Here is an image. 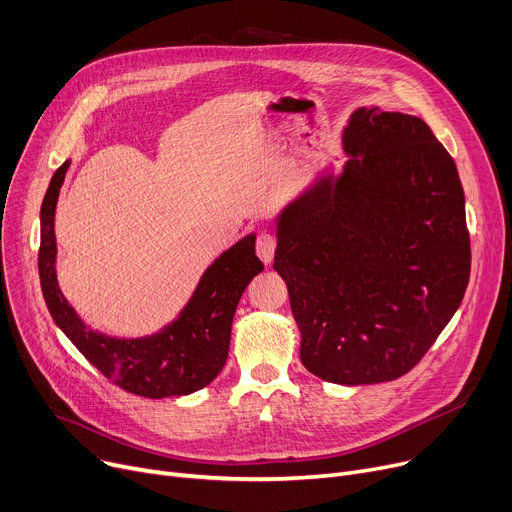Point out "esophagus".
Wrapping results in <instances>:
<instances>
[{
    "mask_svg": "<svg viewBox=\"0 0 512 512\" xmlns=\"http://www.w3.org/2000/svg\"><path fill=\"white\" fill-rule=\"evenodd\" d=\"M276 249H278V236H276L274 232L263 230V232L257 236V255H259V259H261L265 265L272 263Z\"/></svg>",
    "mask_w": 512,
    "mask_h": 512,
    "instance_id": "1",
    "label": "esophagus"
}]
</instances>
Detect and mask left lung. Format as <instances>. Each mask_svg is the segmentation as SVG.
<instances>
[{"instance_id":"left-lung-1","label":"left lung","mask_w":512,"mask_h":512,"mask_svg":"<svg viewBox=\"0 0 512 512\" xmlns=\"http://www.w3.org/2000/svg\"><path fill=\"white\" fill-rule=\"evenodd\" d=\"M344 172L278 218L274 270L317 378L357 386L411 371L459 309L471 272L454 159L415 116L361 107Z\"/></svg>"}]
</instances>
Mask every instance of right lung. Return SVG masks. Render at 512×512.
<instances>
[{"label":"right lung","instance_id":"right-lung-1","mask_svg":"<svg viewBox=\"0 0 512 512\" xmlns=\"http://www.w3.org/2000/svg\"><path fill=\"white\" fill-rule=\"evenodd\" d=\"M66 170L68 164L53 174L41 205L39 278L53 321L89 363L130 394L166 398L205 388L228 359L232 319L242 292L263 270L255 255V234L238 240L211 263L180 317L159 334L130 340L97 334L80 321L56 280L53 215Z\"/></svg>","mask_w":512,"mask_h":512}]
</instances>
